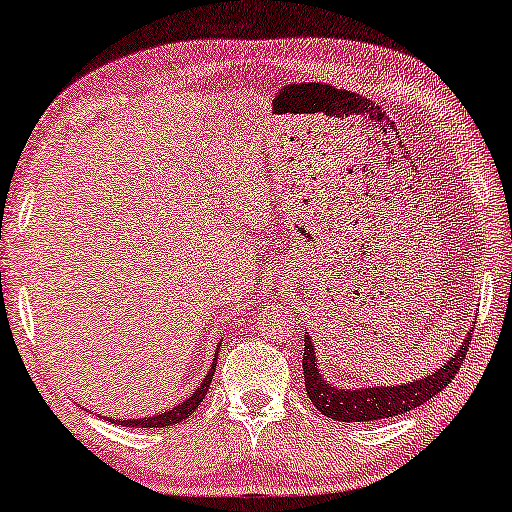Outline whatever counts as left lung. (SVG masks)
Listing matches in <instances>:
<instances>
[{
	"label": "left lung",
	"instance_id": "1",
	"mask_svg": "<svg viewBox=\"0 0 512 512\" xmlns=\"http://www.w3.org/2000/svg\"><path fill=\"white\" fill-rule=\"evenodd\" d=\"M471 331L473 325L469 334L462 338V345H459L455 355L445 359V364L438 366L429 376L408 380V383L401 385L336 387L322 376L311 331L304 329V338H301L304 341V362L301 364H304L306 394L322 415L338 422H376L394 415H403L408 410L422 406L424 401L434 399L436 394H441L455 380V373L462 369L466 352H469Z\"/></svg>",
	"mask_w": 512,
	"mask_h": 512
}]
</instances>
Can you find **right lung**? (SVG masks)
<instances>
[{"label":"right lung","instance_id":"right-lung-1","mask_svg":"<svg viewBox=\"0 0 512 512\" xmlns=\"http://www.w3.org/2000/svg\"><path fill=\"white\" fill-rule=\"evenodd\" d=\"M218 350H220V345H218V348H215L213 362H211V366H208V373L204 376V380H201V383H199L197 390H194L185 401L178 403V406H174L171 410H162V413H155V415H150V417H139V420H132V417H120V420H111V422L120 424V427L162 429V427H171V424H178V422L187 420V417H190L194 410H197L199 403L204 401L208 387H211L215 366H218ZM104 420H106V417H104Z\"/></svg>","mask_w":512,"mask_h":512}]
</instances>
